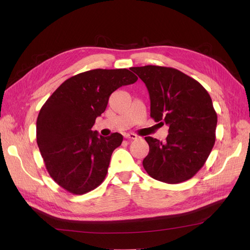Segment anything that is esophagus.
I'll return each instance as SVG.
<instances>
[{
	"label": "esophagus",
	"mask_w": 250,
	"mask_h": 250,
	"mask_svg": "<svg viewBox=\"0 0 250 250\" xmlns=\"http://www.w3.org/2000/svg\"><path fill=\"white\" fill-rule=\"evenodd\" d=\"M125 138L128 140H138L139 139L138 135L134 133H127V134H125Z\"/></svg>",
	"instance_id": "34e87169"
}]
</instances>
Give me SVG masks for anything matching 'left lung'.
<instances>
[{"instance_id":"obj_1","label":"left lung","mask_w":250,"mask_h":250,"mask_svg":"<svg viewBox=\"0 0 250 250\" xmlns=\"http://www.w3.org/2000/svg\"><path fill=\"white\" fill-rule=\"evenodd\" d=\"M150 96V117L169 126L166 142L146 137L149 153L144 169L167 184L192 178L207 162L216 140L217 113L200 83L173 67H131Z\"/></svg>"}]
</instances>
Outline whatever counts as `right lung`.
Segmentation results:
<instances>
[{
	"instance_id": "add662e5",
	"label": "right lung",
	"mask_w": 250,
	"mask_h": 250,
	"mask_svg": "<svg viewBox=\"0 0 250 250\" xmlns=\"http://www.w3.org/2000/svg\"><path fill=\"white\" fill-rule=\"evenodd\" d=\"M138 77L127 69H96L66 79L42 105L36 121V142L52 179L75 195L99 187L122 134L107 138L93 131L109 96Z\"/></svg>"
}]
</instances>
